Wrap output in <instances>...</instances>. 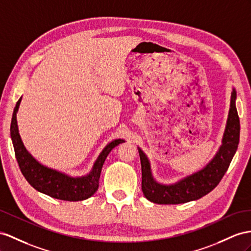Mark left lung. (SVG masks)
Listing matches in <instances>:
<instances>
[{
  "label": "left lung",
  "mask_w": 251,
  "mask_h": 251,
  "mask_svg": "<svg viewBox=\"0 0 251 251\" xmlns=\"http://www.w3.org/2000/svg\"><path fill=\"white\" fill-rule=\"evenodd\" d=\"M236 92L231 93L230 110L220 151L204 169L185 177L175 184L164 185L155 181L145 153L139 149L142 168V192L149 201L159 204H177L201 198L220 183L232 161L240 141V119L235 107Z\"/></svg>",
  "instance_id": "8db88e82"
}]
</instances>
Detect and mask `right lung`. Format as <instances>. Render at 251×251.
I'll list each match as a JSON object with an SVG mask.
<instances>
[{
  "label": "right lung",
  "instance_id": "obj_1",
  "mask_svg": "<svg viewBox=\"0 0 251 251\" xmlns=\"http://www.w3.org/2000/svg\"><path fill=\"white\" fill-rule=\"evenodd\" d=\"M22 98L19 99L12 113L10 124V137L14 144L16 158L23 176L28 183L41 193L53 198L68 201H78L91 197L99 188L100 172L105 160L115 146L123 143L124 140H114L100 152L92 171L83 177H70L55 170L40 164L31 157L25 149L17 125V112Z\"/></svg>",
  "mask_w": 251,
  "mask_h": 251
}]
</instances>
